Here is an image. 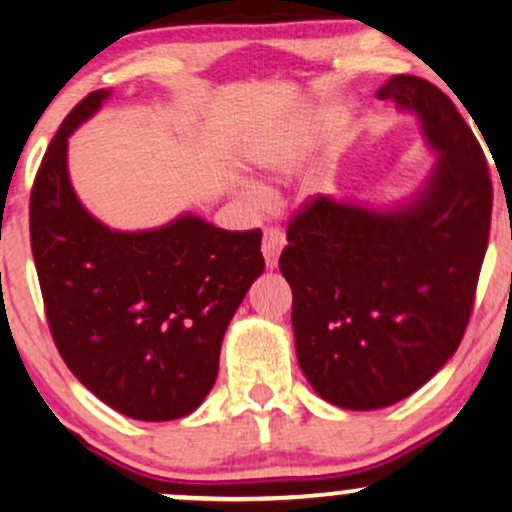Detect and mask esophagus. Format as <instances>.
I'll return each instance as SVG.
<instances>
[{
    "label": "esophagus",
    "mask_w": 512,
    "mask_h": 512,
    "mask_svg": "<svg viewBox=\"0 0 512 512\" xmlns=\"http://www.w3.org/2000/svg\"><path fill=\"white\" fill-rule=\"evenodd\" d=\"M284 245H286V236L279 231V228H274V226L264 228L262 255H264V262H267L269 269L276 267V262H279V255H281V250H284Z\"/></svg>",
    "instance_id": "esophagus-1"
}]
</instances>
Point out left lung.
I'll use <instances>...</instances> for the list:
<instances>
[{"label":"left lung","mask_w":512,"mask_h":512,"mask_svg":"<svg viewBox=\"0 0 512 512\" xmlns=\"http://www.w3.org/2000/svg\"><path fill=\"white\" fill-rule=\"evenodd\" d=\"M421 117L440 161L402 211L313 195L293 211L279 257L305 378L327 402L380 409L428 383L460 346L489 248L486 156L455 103L419 76L378 91Z\"/></svg>","instance_id":"left-lung-1"}]
</instances>
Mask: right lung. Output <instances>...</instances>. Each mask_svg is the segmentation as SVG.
I'll return each mask as SVG.
<instances>
[{"label":"right lung","instance_id":"add662e5","mask_svg":"<svg viewBox=\"0 0 512 512\" xmlns=\"http://www.w3.org/2000/svg\"><path fill=\"white\" fill-rule=\"evenodd\" d=\"M88 93L52 137L31 190V250L57 351L81 385L139 421L195 411L216 383L228 322L262 274V231L197 216L120 233L93 219L67 175V137L101 108Z\"/></svg>","mask_w":512,"mask_h":512}]
</instances>
